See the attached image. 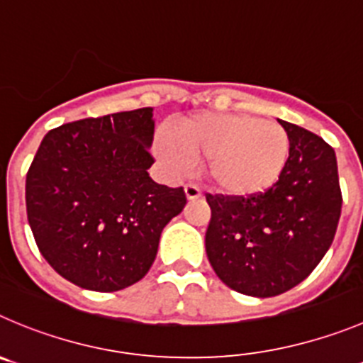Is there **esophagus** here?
<instances>
[{
    "mask_svg": "<svg viewBox=\"0 0 363 363\" xmlns=\"http://www.w3.org/2000/svg\"><path fill=\"white\" fill-rule=\"evenodd\" d=\"M184 193H186V199L188 201H197V199L202 197V191L199 186L195 184H186L184 186Z\"/></svg>",
    "mask_w": 363,
    "mask_h": 363,
    "instance_id": "obj_1",
    "label": "esophagus"
}]
</instances>
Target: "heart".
Returning a JSON list of instances; mask_svg holds the SVG:
<instances>
[{"label":"heart","instance_id":"b5f03b06","mask_svg":"<svg viewBox=\"0 0 363 363\" xmlns=\"http://www.w3.org/2000/svg\"><path fill=\"white\" fill-rule=\"evenodd\" d=\"M155 150L174 174L206 159V177L233 197L267 191L283 174L290 154L281 125L242 113H204L179 127L161 128Z\"/></svg>","mask_w":363,"mask_h":363}]
</instances>
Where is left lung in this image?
<instances>
[{
	"mask_svg": "<svg viewBox=\"0 0 363 363\" xmlns=\"http://www.w3.org/2000/svg\"><path fill=\"white\" fill-rule=\"evenodd\" d=\"M290 154L279 181L259 195H208L206 252L223 284L274 297L306 279L331 247L342 209L335 150L317 134L277 120Z\"/></svg>",
	"mask_w": 363,
	"mask_h": 363,
	"instance_id": "1",
	"label": "left lung"
}]
</instances>
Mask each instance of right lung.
<instances>
[{
    "label": "right lung",
    "instance_id": "obj_1",
    "mask_svg": "<svg viewBox=\"0 0 363 363\" xmlns=\"http://www.w3.org/2000/svg\"><path fill=\"white\" fill-rule=\"evenodd\" d=\"M154 109L60 125L26 174V215L44 259L64 279L116 292L147 276L164 225L184 209L182 188L157 184Z\"/></svg>",
    "mask_w": 363,
    "mask_h": 363
}]
</instances>
